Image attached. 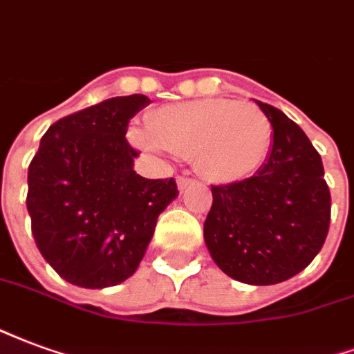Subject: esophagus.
<instances>
[{"label":"esophagus","instance_id":"34e87169","mask_svg":"<svg viewBox=\"0 0 354 354\" xmlns=\"http://www.w3.org/2000/svg\"><path fill=\"white\" fill-rule=\"evenodd\" d=\"M190 185H194V180L188 179V177H177V188H179L180 192H185Z\"/></svg>","mask_w":354,"mask_h":354}]
</instances>
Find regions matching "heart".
I'll return each mask as SVG.
<instances>
[{"label":"heart","mask_w":354,"mask_h":354,"mask_svg":"<svg viewBox=\"0 0 354 354\" xmlns=\"http://www.w3.org/2000/svg\"><path fill=\"white\" fill-rule=\"evenodd\" d=\"M130 141L149 152L192 156L209 183L230 185L257 174L270 154L273 128L254 103L203 97L164 105L145 128H131Z\"/></svg>","instance_id":"1"}]
</instances>
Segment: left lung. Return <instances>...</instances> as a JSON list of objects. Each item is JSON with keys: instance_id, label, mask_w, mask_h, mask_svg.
Listing matches in <instances>:
<instances>
[{"instance_id": "8db88e82", "label": "left lung", "mask_w": 354, "mask_h": 354, "mask_svg": "<svg viewBox=\"0 0 354 354\" xmlns=\"http://www.w3.org/2000/svg\"><path fill=\"white\" fill-rule=\"evenodd\" d=\"M273 128L272 149L257 174L211 187L203 223L211 259L228 277L275 285L311 264L330 226V190L321 154L285 113L257 102Z\"/></svg>"}]
</instances>
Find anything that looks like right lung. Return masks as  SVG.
Listing matches in <instances>:
<instances>
[{"mask_svg": "<svg viewBox=\"0 0 354 354\" xmlns=\"http://www.w3.org/2000/svg\"><path fill=\"white\" fill-rule=\"evenodd\" d=\"M151 100L118 95L54 122L28 167V213L43 259L71 285L115 286L145 257L174 179L133 171L128 122Z\"/></svg>", "mask_w": 354, "mask_h": 354, "instance_id": "1", "label": "right lung"}]
</instances>
